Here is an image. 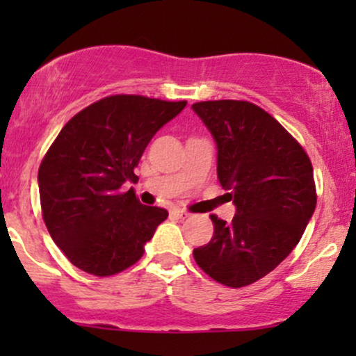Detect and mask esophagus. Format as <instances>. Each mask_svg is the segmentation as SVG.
Here are the masks:
<instances>
[{"instance_id":"34e87169","label":"esophagus","mask_w":356,"mask_h":356,"mask_svg":"<svg viewBox=\"0 0 356 356\" xmlns=\"http://www.w3.org/2000/svg\"><path fill=\"white\" fill-rule=\"evenodd\" d=\"M172 216L177 219H187L189 218V212L181 211V209H172Z\"/></svg>"}]
</instances>
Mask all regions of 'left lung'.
I'll list each match as a JSON object with an SVG mask.
<instances>
[{"label": "left lung", "mask_w": 356, "mask_h": 356, "mask_svg": "<svg viewBox=\"0 0 356 356\" xmlns=\"http://www.w3.org/2000/svg\"><path fill=\"white\" fill-rule=\"evenodd\" d=\"M192 110L218 147V179L236 206L231 222L212 214L214 236L194 249L212 280L256 283L300 243L316 207L312 161L284 127L243 100L199 102Z\"/></svg>", "instance_id": "8db88e82"}]
</instances>
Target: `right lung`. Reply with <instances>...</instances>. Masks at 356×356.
Segmentation results:
<instances>
[{"instance_id":"obj_1","label":"right lung","mask_w":356,"mask_h":356,"mask_svg":"<svg viewBox=\"0 0 356 356\" xmlns=\"http://www.w3.org/2000/svg\"><path fill=\"white\" fill-rule=\"evenodd\" d=\"M187 102L112 95L61 129L38 170L40 202L51 239L73 266L112 276L136 264L169 212L138 202L132 189L145 147Z\"/></svg>"}]
</instances>
